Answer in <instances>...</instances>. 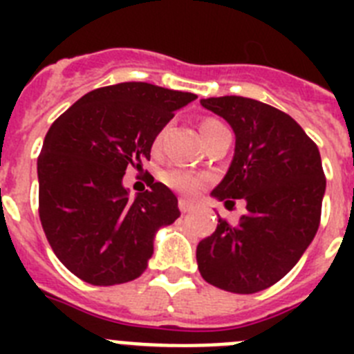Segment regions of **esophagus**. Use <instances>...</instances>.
Returning a JSON list of instances; mask_svg holds the SVG:
<instances>
[{"label": "esophagus", "mask_w": 354, "mask_h": 354, "mask_svg": "<svg viewBox=\"0 0 354 354\" xmlns=\"http://www.w3.org/2000/svg\"><path fill=\"white\" fill-rule=\"evenodd\" d=\"M179 209H180V212H184V214H186V212L193 211V204H189L187 200L180 198V200H179Z\"/></svg>", "instance_id": "34e87169"}]
</instances>
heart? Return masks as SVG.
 <instances>
[{
	"label": "heart",
	"instance_id": "b5f03b06",
	"mask_svg": "<svg viewBox=\"0 0 354 354\" xmlns=\"http://www.w3.org/2000/svg\"><path fill=\"white\" fill-rule=\"evenodd\" d=\"M220 127H225V126L221 124V122L212 120V118H207V120H204L202 124H200V131H202V136H204V138H207L212 131L220 129ZM162 136H165V131H161V133L154 138V145H152L154 147V150H158L159 147H161ZM161 180L167 184L168 187H171L174 192H179L183 193V195H189V196L198 193V189L204 186L205 183V179L202 177V175L195 174V171L184 170V168H168V170H165L161 174Z\"/></svg>",
	"mask_w": 354,
	"mask_h": 354
}]
</instances>
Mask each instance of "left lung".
I'll use <instances>...</instances> for the list:
<instances>
[{
    "instance_id": "left-lung-1",
    "label": "left lung",
    "mask_w": 354,
    "mask_h": 354,
    "mask_svg": "<svg viewBox=\"0 0 354 354\" xmlns=\"http://www.w3.org/2000/svg\"><path fill=\"white\" fill-rule=\"evenodd\" d=\"M236 133V152L212 196L246 202V214L218 227L196 246L202 278L218 289L253 294L282 280L321 223L326 177L319 149L298 122L255 99H202Z\"/></svg>"
}]
</instances>
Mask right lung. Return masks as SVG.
Returning <instances> with one entry per match:
<instances>
[{"instance_id":"right-lung-1","label":"right lung","mask_w":354,"mask_h":354,"mask_svg":"<svg viewBox=\"0 0 354 354\" xmlns=\"http://www.w3.org/2000/svg\"><path fill=\"white\" fill-rule=\"evenodd\" d=\"M196 95L129 81L95 88L49 127L39 171V216L53 252L92 286L138 278L154 234L180 216L177 196L147 175L150 189L129 198L127 168L143 171L150 147L175 111Z\"/></svg>"}]
</instances>
